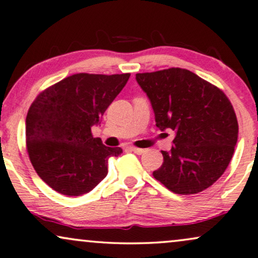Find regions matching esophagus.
I'll list each match as a JSON object with an SVG mask.
<instances>
[{
    "label": "esophagus",
    "instance_id": "esophagus-1",
    "mask_svg": "<svg viewBox=\"0 0 258 258\" xmlns=\"http://www.w3.org/2000/svg\"><path fill=\"white\" fill-rule=\"evenodd\" d=\"M128 149L131 150L132 152H135V153H137V154H143L144 152H145V150L139 149V147H136V146H130Z\"/></svg>",
    "mask_w": 258,
    "mask_h": 258
}]
</instances>
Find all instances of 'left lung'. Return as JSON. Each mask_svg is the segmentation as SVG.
I'll return each mask as SVG.
<instances>
[{
    "label": "left lung",
    "instance_id": "8db88e82",
    "mask_svg": "<svg viewBox=\"0 0 258 258\" xmlns=\"http://www.w3.org/2000/svg\"><path fill=\"white\" fill-rule=\"evenodd\" d=\"M152 105L156 126L176 132L153 177L178 195L210 187L224 173L238 138L231 102L216 86L183 68L138 73Z\"/></svg>",
    "mask_w": 258,
    "mask_h": 258
}]
</instances>
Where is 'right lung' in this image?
<instances>
[{"instance_id": "obj_1", "label": "right lung", "mask_w": 258, "mask_h": 258, "mask_svg": "<svg viewBox=\"0 0 258 258\" xmlns=\"http://www.w3.org/2000/svg\"><path fill=\"white\" fill-rule=\"evenodd\" d=\"M130 75L74 74L34 100L26 118L27 151L36 173L53 190L81 196L107 176L108 158L122 150L105 146L91 128L100 123Z\"/></svg>"}]
</instances>
